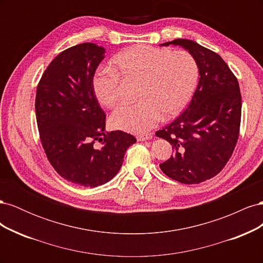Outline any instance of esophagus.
I'll return each mask as SVG.
<instances>
[{"label": "esophagus", "instance_id": "obj_1", "mask_svg": "<svg viewBox=\"0 0 263 263\" xmlns=\"http://www.w3.org/2000/svg\"><path fill=\"white\" fill-rule=\"evenodd\" d=\"M151 135H139V136H137V140L138 141H145V140H148V139H151Z\"/></svg>", "mask_w": 263, "mask_h": 263}]
</instances>
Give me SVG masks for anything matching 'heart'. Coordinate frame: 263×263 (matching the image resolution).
I'll use <instances>...</instances> for the list:
<instances>
[{
	"label": "heart",
	"instance_id": "obj_1",
	"mask_svg": "<svg viewBox=\"0 0 263 263\" xmlns=\"http://www.w3.org/2000/svg\"><path fill=\"white\" fill-rule=\"evenodd\" d=\"M198 65L185 50L172 51L147 45L119 52L112 68H103L93 78L100 104L114 107L122 100L124 83H137L134 104L118 107L110 117L116 129L144 134L159 123L180 114L196 89Z\"/></svg>",
	"mask_w": 263,
	"mask_h": 263
}]
</instances>
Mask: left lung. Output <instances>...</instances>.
<instances>
[{"label": "left lung", "mask_w": 263, "mask_h": 263, "mask_svg": "<svg viewBox=\"0 0 263 263\" xmlns=\"http://www.w3.org/2000/svg\"><path fill=\"white\" fill-rule=\"evenodd\" d=\"M162 45L189 50L197 61L200 81L184 112L156 133L173 148L160 169L180 183L198 184L218 174L233 155L241 119L239 84L218 53L187 39Z\"/></svg>", "instance_id": "left-lung-1"}]
</instances>
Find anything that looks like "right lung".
<instances>
[{
	"instance_id": "1",
	"label": "right lung",
	"mask_w": 263,
	"mask_h": 263,
	"mask_svg": "<svg viewBox=\"0 0 263 263\" xmlns=\"http://www.w3.org/2000/svg\"><path fill=\"white\" fill-rule=\"evenodd\" d=\"M104 52L92 43L70 47L50 62L37 85L36 119L47 159L60 177L81 186L113 179L136 142L130 134L105 130L106 115L93 91Z\"/></svg>"
}]
</instances>
